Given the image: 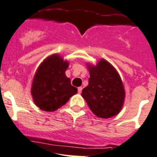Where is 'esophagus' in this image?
<instances>
[{
	"label": "esophagus",
	"mask_w": 157,
	"mask_h": 157,
	"mask_svg": "<svg viewBox=\"0 0 157 157\" xmlns=\"http://www.w3.org/2000/svg\"><path fill=\"white\" fill-rule=\"evenodd\" d=\"M82 87H78V93H81V92H82Z\"/></svg>",
	"instance_id": "1"
}]
</instances>
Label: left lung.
I'll list each match as a JSON object with an SVG mask.
<instances>
[{
	"label": "left lung",
	"mask_w": 157,
	"mask_h": 157,
	"mask_svg": "<svg viewBox=\"0 0 157 157\" xmlns=\"http://www.w3.org/2000/svg\"><path fill=\"white\" fill-rule=\"evenodd\" d=\"M90 78L82 97L90 110L102 119L117 115L122 109L125 91L119 73L110 63L101 59L97 65L87 64Z\"/></svg>",
	"instance_id": "left-lung-1"
}]
</instances>
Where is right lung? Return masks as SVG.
Masks as SVG:
<instances>
[{
  "instance_id": "1",
  "label": "right lung",
  "mask_w": 157,
  "mask_h": 157,
  "mask_svg": "<svg viewBox=\"0 0 157 157\" xmlns=\"http://www.w3.org/2000/svg\"><path fill=\"white\" fill-rule=\"evenodd\" d=\"M69 62L53 54L41 63L33 79L31 94L35 105L45 111H55L67 102L78 89L71 85L65 71Z\"/></svg>"
}]
</instances>
